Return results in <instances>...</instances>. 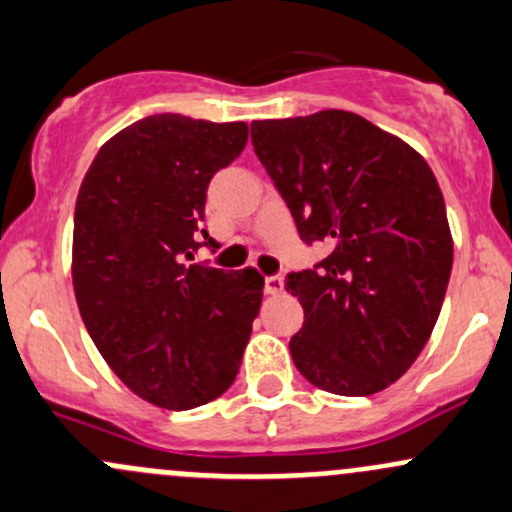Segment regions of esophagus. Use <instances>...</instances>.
<instances>
[{"mask_svg": "<svg viewBox=\"0 0 512 512\" xmlns=\"http://www.w3.org/2000/svg\"><path fill=\"white\" fill-rule=\"evenodd\" d=\"M284 292V279L282 277H267L265 279V294H270V297H277V294Z\"/></svg>", "mask_w": 512, "mask_h": 512, "instance_id": "obj_1", "label": "esophagus"}]
</instances>
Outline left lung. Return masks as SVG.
I'll return each mask as SVG.
<instances>
[{
	"label": "left lung",
	"instance_id": "1",
	"mask_svg": "<svg viewBox=\"0 0 512 512\" xmlns=\"http://www.w3.org/2000/svg\"><path fill=\"white\" fill-rule=\"evenodd\" d=\"M250 129L299 238L331 247L287 277L304 309L294 365L333 395H375L410 370L444 304L454 242L437 179L410 144L355 112Z\"/></svg>",
	"mask_w": 512,
	"mask_h": 512
}]
</instances>
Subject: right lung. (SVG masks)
<instances>
[{
  "mask_svg": "<svg viewBox=\"0 0 512 512\" xmlns=\"http://www.w3.org/2000/svg\"><path fill=\"white\" fill-rule=\"evenodd\" d=\"M245 144V122L152 115L107 139L80 184V316L117 378L164 410L223 395L260 314V272L188 265L198 247L213 245L201 230L208 184Z\"/></svg>",
  "mask_w": 512,
  "mask_h": 512,
  "instance_id": "right-lung-1",
  "label": "right lung"
}]
</instances>
